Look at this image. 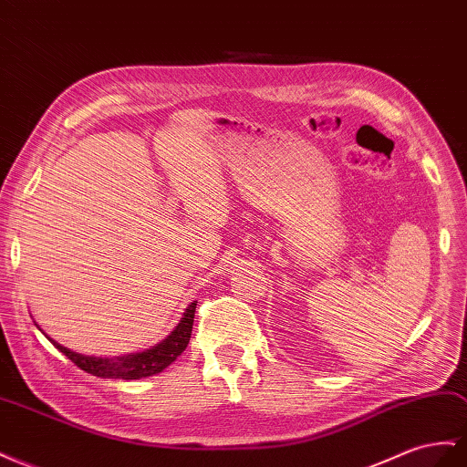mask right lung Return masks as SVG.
<instances>
[{
  "instance_id": "right-lung-1",
  "label": "right lung",
  "mask_w": 467,
  "mask_h": 467,
  "mask_svg": "<svg viewBox=\"0 0 467 467\" xmlns=\"http://www.w3.org/2000/svg\"><path fill=\"white\" fill-rule=\"evenodd\" d=\"M194 312H196V302H192L191 306L186 308L184 318L181 324L174 327V332L161 342L159 346L150 348L143 354H133V356H125V358H116V359H102V358H86L82 354H77V351H70L65 346L57 344L55 339H50L58 351H62L74 365L86 373L96 375V377H106V379H141V377H149L161 373L165 368L179 358L182 351L186 349L188 342H191V334H192V324H194Z\"/></svg>"
}]
</instances>
